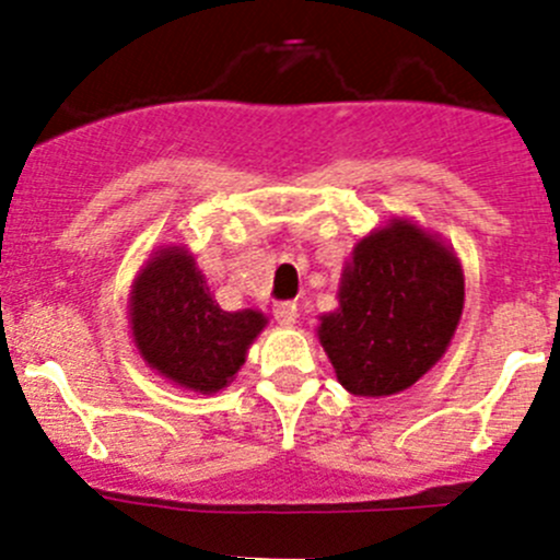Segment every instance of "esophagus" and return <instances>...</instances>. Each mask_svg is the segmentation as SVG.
Returning <instances> with one entry per match:
<instances>
[{"label":"esophagus","instance_id":"obj_1","mask_svg":"<svg viewBox=\"0 0 560 560\" xmlns=\"http://www.w3.org/2000/svg\"><path fill=\"white\" fill-rule=\"evenodd\" d=\"M273 314H276V319H279L281 325H292L298 319V306H295V301H279L273 306Z\"/></svg>","mask_w":560,"mask_h":560}]
</instances>
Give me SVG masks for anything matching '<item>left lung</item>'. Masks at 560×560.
<instances>
[{"mask_svg": "<svg viewBox=\"0 0 560 560\" xmlns=\"http://www.w3.org/2000/svg\"><path fill=\"white\" fill-rule=\"evenodd\" d=\"M463 301L457 257L416 224L394 221L358 243L339 308L317 334L350 394H399L446 352Z\"/></svg>", "mask_w": 560, "mask_h": 560, "instance_id": "1", "label": "left lung"}]
</instances>
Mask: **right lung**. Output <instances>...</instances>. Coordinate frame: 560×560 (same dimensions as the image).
<instances>
[{
  "instance_id": "obj_1",
  "label": "right lung",
  "mask_w": 560,
  "mask_h": 560,
  "mask_svg": "<svg viewBox=\"0 0 560 560\" xmlns=\"http://www.w3.org/2000/svg\"><path fill=\"white\" fill-rule=\"evenodd\" d=\"M130 325L150 366L183 388L215 394L243 366L265 317L254 308L224 312L191 254L172 246L136 279Z\"/></svg>"
}]
</instances>
